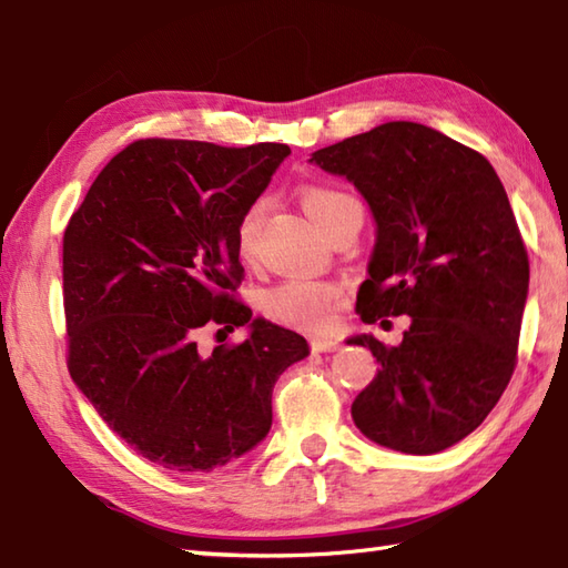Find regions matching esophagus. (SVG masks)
Masks as SVG:
<instances>
[{"mask_svg":"<svg viewBox=\"0 0 568 568\" xmlns=\"http://www.w3.org/2000/svg\"><path fill=\"white\" fill-rule=\"evenodd\" d=\"M311 347L313 353H335V349H339V343L333 337H315L311 339Z\"/></svg>","mask_w":568,"mask_h":568,"instance_id":"obj_1","label":"esophagus"}]
</instances>
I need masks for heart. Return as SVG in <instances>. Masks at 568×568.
<instances>
[{
	"label": "heart",
	"mask_w": 568,
	"mask_h": 568,
	"mask_svg": "<svg viewBox=\"0 0 568 568\" xmlns=\"http://www.w3.org/2000/svg\"><path fill=\"white\" fill-rule=\"evenodd\" d=\"M301 201L307 215H311L325 233L333 229L349 209H359V203L353 195L333 189V185H305L301 191ZM265 209V199H257L241 213L239 225H235V245H239V253L243 257H253L257 251V235H261ZM339 297H343V291H339V285L335 283L293 275L263 291L261 311L265 313V317H271L273 323L305 329V333H323V329L333 325Z\"/></svg>",
	"instance_id": "1"
}]
</instances>
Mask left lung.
Returning <instances> with one entry per match:
<instances>
[{"label": "left lung", "instance_id": "obj_1", "mask_svg": "<svg viewBox=\"0 0 568 568\" xmlns=\"http://www.w3.org/2000/svg\"><path fill=\"white\" fill-rule=\"evenodd\" d=\"M311 163L353 183L377 225L359 317L412 320L397 347L347 339L379 363L353 402L355 425L387 449L437 455L487 419L517 365L529 255L507 191L481 153L415 121L357 133Z\"/></svg>", "mask_w": 568, "mask_h": 568}]
</instances>
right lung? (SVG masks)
Listing matches in <instances>:
<instances>
[{"label":"right lung","mask_w":568,"mask_h":568,"mask_svg":"<svg viewBox=\"0 0 568 568\" xmlns=\"http://www.w3.org/2000/svg\"><path fill=\"white\" fill-rule=\"evenodd\" d=\"M287 153L285 143L143 139L106 163L67 225L71 379L163 469L213 471L261 445L277 377L311 355L303 335L233 297L235 225ZM205 324L250 337L205 356L194 343Z\"/></svg>","instance_id":"obj_1"}]
</instances>
